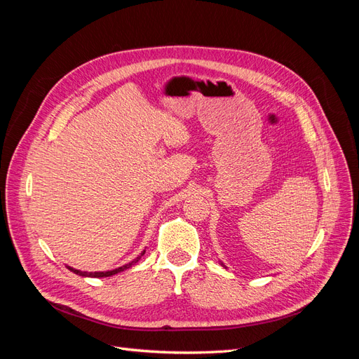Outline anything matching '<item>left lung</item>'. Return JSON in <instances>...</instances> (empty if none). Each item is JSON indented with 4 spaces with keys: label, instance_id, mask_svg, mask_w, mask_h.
<instances>
[{
    "label": "left lung",
    "instance_id": "1",
    "mask_svg": "<svg viewBox=\"0 0 359 359\" xmlns=\"http://www.w3.org/2000/svg\"><path fill=\"white\" fill-rule=\"evenodd\" d=\"M220 264H222V265H223V266H224V268H226V265H224V264H223V262H222V260H220Z\"/></svg>",
    "mask_w": 359,
    "mask_h": 359
}]
</instances>
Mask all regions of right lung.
<instances>
[{
  "instance_id": "obj_1",
  "label": "right lung",
  "mask_w": 359,
  "mask_h": 359,
  "mask_svg": "<svg viewBox=\"0 0 359 359\" xmlns=\"http://www.w3.org/2000/svg\"><path fill=\"white\" fill-rule=\"evenodd\" d=\"M145 255V250L142 253H140L137 257H135L132 262H128V264H126V265H123V266H119V268H115V269H111V271H95V273H88V271H79V269H76V268H73V266H69L67 265V268L72 271V273H74V274H78V276H81V277H93V278H102V277H111V276H114V274H118V273H121V271H126V269H128V268H132L135 264H137L139 262V259Z\"/></svg>"
}]
</instances>
